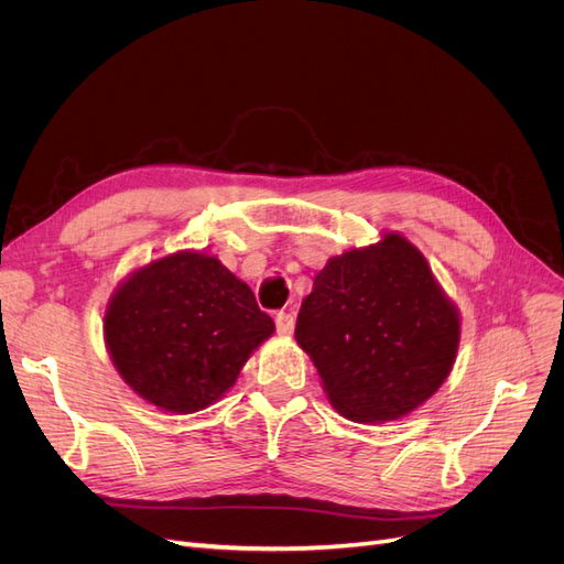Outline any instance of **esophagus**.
Wrapping results in <instances>:
<instances>
[{
  "label": "esophagus",
  "instance_id": "1",
  "mask_svg": "<svg viewBox=\"0 0 564 564\" xmlns=\"http://www.w3.org/2000/svg\"><path fill=\"white\" fill-rule=\"evenodd\" d=\"M294 324H296V319H294V315H292V313H278V317H275L278 334H282V336H292V334H294Z\"/></svg>",
  "mask_w": 564,
  "mask_h": 564
}]
</instances>
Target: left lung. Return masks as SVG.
<instances>
[{
  "instance_id": "obj_1",
  "label": "left lung",
  "mask_w": 564,
  "mask_h": 564,
  "mask_svg": "<svg viewBox=\"0 0 564 564\" xmlns=\"http://www.w3.org/2000/svg\"><path fill=\"white\" fill-rule=\"evenodd\" d=\"M458 338V308L400 232L332 256L296 319L332 406L360 423L402 419L435 395Z\"/></svg>"
}]
</instances>
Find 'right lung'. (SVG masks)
Masks as SVG:
<instances>
[{
    "instance_id": "add662e5",
    "label": "right lung",
    "mask_w": 564,
    "mask_h": 564,
    "mask_svg": "<svg viewBox=\"0 0 564 564\" xmlns=\"http://www.w3.org/2000/svg\"><path fill=\"white\" fill-rule=\"evenodd\" d=\"M275 322L216 256L176 251L115 289L104 336L119 377L162 412L193 414L220 400Z\"/></svg>"
}]
</instances>
